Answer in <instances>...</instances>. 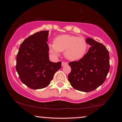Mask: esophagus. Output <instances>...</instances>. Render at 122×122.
<instances>
[{"label":"esophagus","instance_id":"esophagus-1","mask_svg":"<svg viewBox=\"0 0 122 122\" xmlns=\"http://www.w3.org/2000/svg\"><path fill=\"white\" fill-rule=\"evenodd\" d=\"M67 64H68V63L66 62H65V61H62V63H61V66H66V65H67Z\"/></svg>","mask_w":122,"mask_h":122}]
</instances>
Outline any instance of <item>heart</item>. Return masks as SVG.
Returning a JSON list of instances; mask_svg holds the SVG:
<instances>
[{
	"label": "heart",
	"mask_w": 122,
	"mask_h": 122,
	"mask_svg": "<svg viewBox=\"0 0 122 122\" xmlns=\"http://www.w3.org/2000/svg\"><path fill=\"white\" fill-rule=\"evenodd\" d=\"M49 51L55 56L64 52L68 60L75 61L82 58L87 50V44L84 38L64 34L55 38L54 44H49Z\"/></svg>",
	"instance_id": "1"
}]
</instances>
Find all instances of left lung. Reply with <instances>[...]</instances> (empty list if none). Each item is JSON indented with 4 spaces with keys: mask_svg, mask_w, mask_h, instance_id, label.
Instances as JSON below:
<instances>
[{
    "mask_svg": "<svg viewBox=\"0 0 122 122\" xmlns=\"http://www.w3.org/2000/svg\"><path fill=\"white\" fill-rule=\"evenodd\" d=\"M86 42L91 47L78 61L69 63L71 71L68 81L73 88L89 92L96 89L106 81L109 71V55L104 45L87 38Z\"/></svg>",
    "mask_w": 122,
    "mask_h": 122,
    "instance_id": "left-lung-1",
    "label": "left lung"
}]
</instances>
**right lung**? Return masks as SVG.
Here are the masks:
<instances>
[{
    "label": "right lung",
    "instance_id": "add662e5",
    "mask_svg": "<svg viewBox=\"0 0 122 122\" xmlns=\"http://www.w3.org/2000/svg\"><path fill=\"white\" fill-rule=\"evenodd\" d=\"M49 31L34 33L20 44L16 56V70L21 82L33 89H42L50 84L61 62H51L46 43Z\"/></svg>",
    "mask_w": 122,
    "mask_h": 122
}]
</instances>
